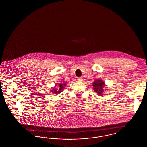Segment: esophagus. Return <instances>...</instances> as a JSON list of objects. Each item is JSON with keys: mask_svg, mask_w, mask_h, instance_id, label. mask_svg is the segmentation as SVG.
<instances>
[{"mask_svg": "<svg viewBox=\"0 0 147 147\" xmlns=\"http://www.w3.org/2000/svg\"><path fill=\"white\" fill-rule=\"evenodd\" d=\"M77 80H78V81H79V82H82V81H83V79L82 78H78V79H77Z\"/></svg>", "mask_w": 147, "mask_h": 147, "instance_id": "1", "label": "esophagus"}]
</instances>
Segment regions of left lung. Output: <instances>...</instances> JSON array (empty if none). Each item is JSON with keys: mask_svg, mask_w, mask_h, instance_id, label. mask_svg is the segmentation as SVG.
Instances as JSON below:
<instances>
[{"mask_svg": "<svg viewBox=\"0 0 147 147\" xmlns=\"http://www.w3.org/2000/svg\"><path fill=\"white\" fill-rule=\"evenodd\" d=\"M94 91L97 92L99 95H101L104 92V86H105V83L102 80H96L93 83Z\"/></svg>", "mask_w": 147, "mask_h": 147, "instance_id": "left-lung-1", "label": "left lung"}]
</instances>
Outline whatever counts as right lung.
<instances>
[{
	"mask_svg": "<svg viewBox=\"0 0 147 147\" xmlns=\"http://www.w3.org/2000/svg\"><path fill=\"white\" fill-rule=\"evenodd\" d=\"M65 85V84L64 83H63V84H59V85L58 86L59 88L58 89H53L52 90V92L55 93V94H59L61 92H62V91L63 90V89H64V86ZM54 89H56V88H54Z\"/></svg>",
	"mask_w": 147,
	"mask_h": 147,
	"instance_id": "1",
	"label": "right lung"
}]
</instances>
